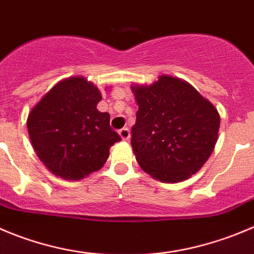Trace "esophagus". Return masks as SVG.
<instances>
[{"instance_id":"1","label":"esophagus","mask_w":254,"mask_h":254,"mask_svg":"<svg viewBox=\"0 0 254 254\" xmlns=\"http://www.w3.org/2000/svg\"><path fill=\"white\" fill-rule=\"evenodd\" d=\"M120 136L123 141H128L129 137H131V133H129V129L128 128H122L120 131Z\"/></svg>"}]
</instances>
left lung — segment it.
Wrapping results in <instances>:
<instances>
[{
  "label": "left lung",
  "mask_w": 254,
  "mask_h": 254,
  "mask_svg": "<svg viewBox=\"0 0 254 254\" xmlns=\"http://www.w3.org/2000/svg\"><path fill=\"white\" fill-rule=\"evenodd\" d=\"M138 111L132 149L142 170L165 183L201 170L218 139L217 108L188 82L162 74L152 84H132Z\"/></svg>",
  "instance_id": "left-lung-1"
}]
</instances>
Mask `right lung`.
I'll return each mask as SVG.
<instances>
[{
	"mask_svg": "<svg viewBox=\"0 0 254 254\" xmlns=\"http://www.w3.org/2000/svg\"><path fill=\"white\" fill-rule=\"evenodd\" d=\"M101 100L97 86L72 76L57 82L28 113L33 149L57 177L79 181L97 172L121 141L110 127V115L97 110Z\"/></svg>",
	"mask_w": 254,
	"mask_h": 254,
	"instance_id": "obj_1",
	"label": "right lung"
}]
</instances>
